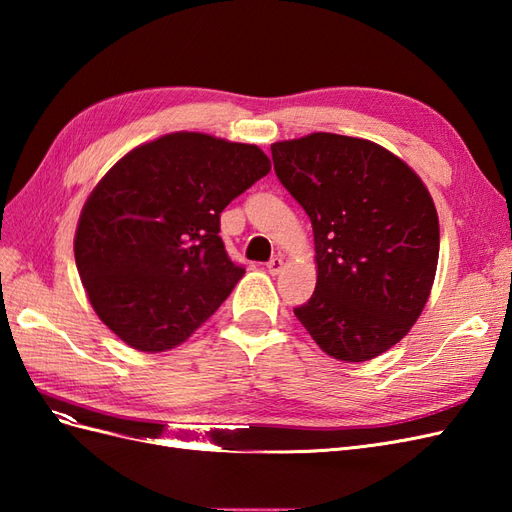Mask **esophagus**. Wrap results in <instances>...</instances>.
<instances>
[{"instance_id": "esophagus-1", "label": "esophagus", "mask_w": 512, "mask_h": 512, "mask_svg": "<svg viewBox=\"0 0 512 512\" xmlns=\"http://www.w3.org/2000/svg\"><path fill=\"white\" fill-rule=\"evenodd\" d=\"M284 269V258H280V256H275V258H271L269 262H267V271L271 273V275H277Z\"/></svg>"}]
</instances>
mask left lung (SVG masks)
<instances>
[{"mask_svg":"<svg viewBox=\"0 0 512 512\" xmlns=\"http://www.w3.org/2000/svg\"><path fill=\"white\" fill-rule=\"evenodd\" d=\"M275 175L312 220L318 280L294 316L333 359L369 361L421 316L440 226L414 170L384 147L314 132L271 145Z\"/></svg>","mask_w":512,"mask_h":512,"instance_id":"obj_1","label":"left lung"}]
</instances>
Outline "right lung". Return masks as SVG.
Segmentation results:
<instances>
[{"label": "right lung", "mask_w": 512, "mask_h": 512, "mask_svg": "<svg viewBox=\"0 0 512 512\" xmlns=\"http://www.w3.org/2000/svg\"><path fill=\"white\" fill-rule=\"evenodd\" d=\"M271 170L256 145L175 132L132 149L89 194L74 258L100 320L128 346L164 352L215 314L245 269L220 213Z\"/></svg>", "instance_id": "right-lung-1"}]
</instances>
